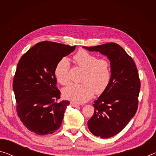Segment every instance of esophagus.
<instances>
[{
  "instance_id": "34e87169",
  "label": "esophagus",
  "mask_w": 156,
  "mask_h": 156,
  "mask_svg": "<svg viewBox=\"0 0 156 156\" xmlns=\"http://www.w3.org/2000/svg\"><path fill=\"white\" fill-rule=\"evenodd\" d=\"M70 105H71V106H72V107H78L79 106V105L74 103V102H70Z\"/></svg>"
}]
</instances>
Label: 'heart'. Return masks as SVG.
<instances>
[{
	"label": "heart",
	"instance_id": "obj_1",
	"mask_svg": "<svg viewBox=\"0 0 156 156\" xmlns=\"http://www.w3.org/2000/svg\"><path fill=\"white\" fill-rule=\"evenodd\" d=\"M79 67L84 70L81 84H71L62 90L65 98L76 103H83L91 98L94 93L103 94L109 87L112 78L110 62L107 59L99 58L96 55L85 50H80L73 56ZM70 64L63 58L55 69V76L58 82L62 85L70 82Z\"/></svg>",
	"mask_w": 156,
	"mask_h": 156
}]
</instances>
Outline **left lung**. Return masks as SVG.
Wrapping results in <instances>:
<instances>
[{
  "instance_id": "left-lung-1",
  "label": "left lung",
  "mask_w": 156,
  "mask_h": 156,
  "mask_svg": "<svg viewBox=\"0 0 156 156\" xmlns=\"http://www.w3.org/2000/svg\"><path fill=\"white\" fill-rule=\"evenodd\" d=\"M83 48L98 51L107 56L110 61V84L94 102V113L87 125L94 136L111 138L125 127L138 109L140 89L138 69L132 58L115 43Z\"/></svg>"
}]
</instances>
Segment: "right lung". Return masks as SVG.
I'll list each match as a JSON object with an SVG mask.
<instances>
[{
	"label": "right lung",
	"instance_id": "obj_1",
	"mask_svg": "<svg viewBox=\"0 0 156 156\" xmlns=\"http://www.w3.org/2000/svg\"><path fill=\"white\" fill-rule=\"evenodd\" d=\"M76 46L44 41L20 58L13 81L16 111L21 122L38 135L51 134L61 126L69 101L58 102L55 69Z\"/></svg>",
	"mask_w": 156,
	"mask_h": 156
}]
</instances>
